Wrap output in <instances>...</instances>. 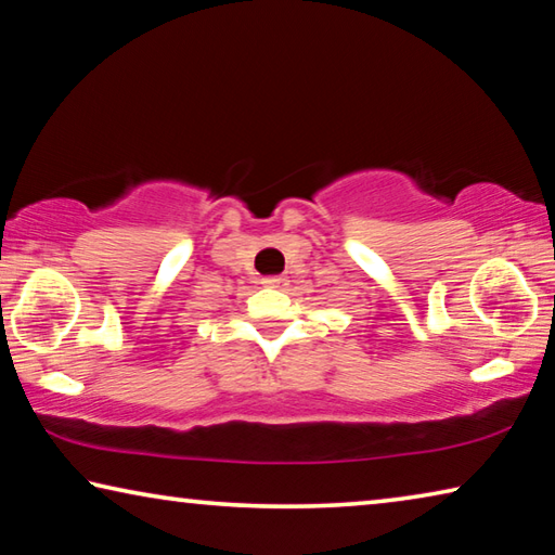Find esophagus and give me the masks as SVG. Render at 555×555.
Here are the masks:
<instances>
[{
  "label": "esophagus",
  "instance_id": "obj_1",
  "mask_svg": "<svg viewBox=\"0 0 555 555\" xmlns=\"http://www.w3.org/2000/svg\"><path fill=\"white\" fill-rule=\"evenodd\" d=\"M264 284H267V286H271V288H288V276H284V274H274V276L264 279Z\"/></svg>",
  "mask_w": 555,
  "mask_h": 555
}]
</instances>
